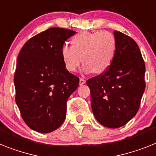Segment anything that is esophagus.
Segmentation results:
<instances>
[{
    "instance_id": "obj_1",
    "label": "esophagus",
    "mask_w": 156,
    "mask_h": 156,
    "mask_svg": "<svg viewBox=\"0 0 156 156\" xmlns=\"http://www.w3.org/2000/svg\"><path fill=\"white\" fill-rule=\"evenodd\" d=\"M86 83V80L84 79V78H80L79 80V84L82 86V85H84V84Z\"/></svg>"
}]
</instances>
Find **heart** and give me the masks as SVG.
<instances>
[{"label":"heart","instance_id":"b5f03b06","mask_svg":"<svg viewBox=\"0 0 156 156\" xmlns=\"http://www.w3.org/2000/svg\"><path fill=\"white\" fill-rule=\"evenodd\" d=\"M116 48L115 37L111 32H81L73 37L72 46L62 47L61 57L69 72L76 71L83 62L85 73L103 74L112 66Z\"/></svg>","mask_w":156,"mask_h":156}]
</instances>
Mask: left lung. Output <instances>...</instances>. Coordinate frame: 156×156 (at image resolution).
Returning a JSON list of instances; mask_svg holds the SVG:
<instances>
[{"label": "left lung", "instance_id": "8db88e82", "mask_svg": "<svg viewBox=\"0 0 156 156\" xmlns=\"http://www.w3.org/2000/svg\"><path fill=\"white\" fill-rule=\"evenodd\" d=\"M115 55L110 68L86 82L93 115L108 128L126 125L136 115L145 89V65L133 39L114 31Z\"/></svg>", "mask_w": 156, "mask_h": 156}]
</instances>
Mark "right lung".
Segmentation results:
<instances>
[{
    "label": "right lung",
    "mask_w": 156,
    "mask_h": 156,
    "mask_svg": "<svg viewBox=\"0 0 156 156\" xmlns=\"http://www.w3.org/2000/svg\"><path fill=\"white\" fill-rule=\"evenodd\" d=\"M75 33L49 28L28 40L19 54L14 76L16 102L33 130L52 132L64 122L67 101L78 88L79 78L65 68L61 48Z\"/></svg>",
    "instance_id": "1"
}]
</instances>
